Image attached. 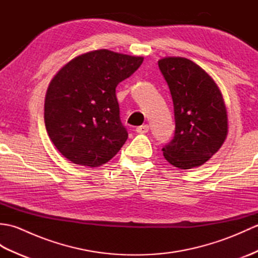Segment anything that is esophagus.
I'll list each match as a JSON object with an SVG mask.
<instances>
[{"mask_svg":"<svg viewBox=\"0 0 258 258\" xmlns=\"http://www.w3.org/2000/svg\"><path fill=\"white\" fill-rule=\"evenodd\" d=\"M149 130H150V126L145 124V125H141V126H139V127H136V132L140 134H144V133L149 132Z\"/></svg>","mask_w":258,"mask_h":258,"instance_id":"34e87169","label":"esophagus"}]
</instances>
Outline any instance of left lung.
<instances>
[{"mask_svg": "<svg viewBox=\"0 0 258 258\" xmlns=\"http://www.w3.org/2000/svg\"><path fill=\"white\" fill-rule=\"evenodd\" d=\"M158 68L173 100L175 132L163 147L166 161L180 169L197 167L221 149L227 114L221 91L199 65L184 57H165Z\"/></svg>", "mask_w": 258, "mask_h": 258, "instance_id": "1", "label": "left lung"}]
</instances>
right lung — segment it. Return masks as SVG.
Returning <instances> with one entry per match:
<instances>
[{
    "label": "right lung",
    "instance_id": "add662e5",
    "mask_svg": "<svg viewBox=\"0 0 258 258\" xmlns=\"http://www.w3.org/2000/svg\"><path fill=\"white\" fill-rule=\"evenodd\" d=\"M142 63L143 57L97 50L75 57L54 76L44 122L53 144L68 160L96 167L117 154L128 133L115 92Z\"/></svg>",
    "mask_w": 258,
    "mask_h": 258
}]
</instances>
